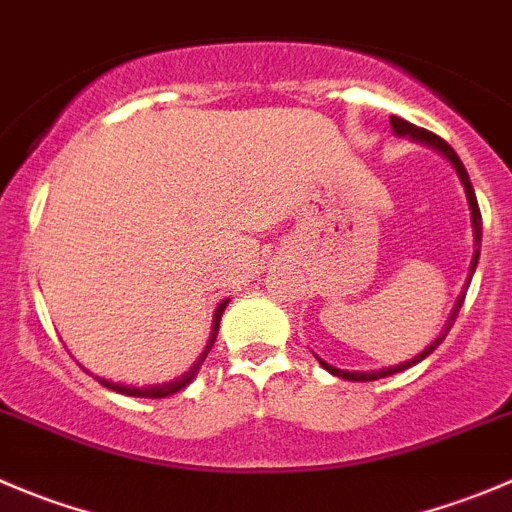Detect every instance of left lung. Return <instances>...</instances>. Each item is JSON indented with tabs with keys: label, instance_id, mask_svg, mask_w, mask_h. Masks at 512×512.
I'll return each mask as SVG.
<instances>
[{
	"label": "left lung",
	"instance_id": "8db88e82",
	"mask_svg": "<svg viewBox=\"0 0 512 512\" xmlns=\"http://www.w3.org/2000/svg\"><path fill=\"white\" fill-rule=\"evenodd\" d=\"M391 128H394V133H399V136H409V138H414V141H424V143H429V146H434V148H437V151H442V154L447 156V159L452 161V166H455V169H457V176H460V179H462V184H465V191H467V202H470V209H472V227H475V245H477V250H475V257H472V272H475V267H477V260H480L482 217H480V207H477L475 189H472V184H470V176H467V169H465V166H462L460 156H457V154H455V148H452L450 143L444 141V138H439L437 133L427 131V128H417V126H412V123H409V121H404V118H399V116H391ZM462 303H465V293H462L460 303H457L455 313H452V318H450V326H447V331H444L442 336H439L437 341L432 343V346H429V348H424V351L419 353V356H414L412 361H407V364L389 366V369H381V371H369V374H366V371H341V369H333V366H328L326 361H321V358H318V361H321V366H323V369H326V371H331L333 376H341V379H348V381H376V379H386V376H391V374H399V371H404V369H409V366H414V364H419V361H424V358H427L429 353H432L434 348H437L439 343L444 341V336H447V333H450L452 323H455V318H457V310L462 308Z\"/></svg>",
	"mask_w": 512,
	"mask_h": 512
}]
</instances>
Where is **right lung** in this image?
Returning <instances> with one entry per match:
<instances>
[{"mask_svg":"<svg viewBox=\"0 0 512 512\" xmlns=\"http://www.w3.org/2000/svg\"><path fill=\"white\" fill-rule=\"evenodd\" d=\"M227 303H229V300H222V303H219V308H217V313H214V331H212V338H209V346L204 348V353H202V356H199V361H197V364L191 366V369L186 371L184 376H179V379L169 381V384L148 386V389H136V386H121V384H111V381L98 379V376H95V379H98L100 384H103V386H108V389L118 391V394H126V396H146V399H164V396H171V394H176V391H181V389H184L186 384H189L191 379H194V374H197V371H199V366L204 364V358H207L209 348L214 346V338H217V331H219V318H222V313H224V308H227Z\"/></svg>","mask_w":512,"mask_h":512,"instance_id":"right-lung-1","label":"right lung"}]
</instances>
